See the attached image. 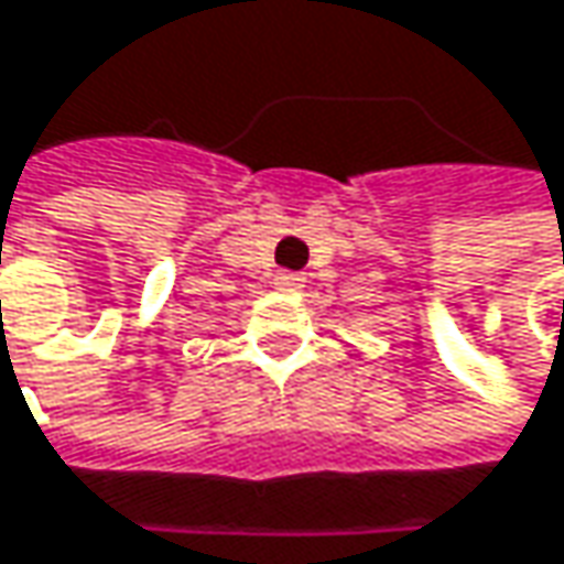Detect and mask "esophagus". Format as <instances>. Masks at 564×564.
<instances>
[{
    "label": "esophagus",
    "mask_w": 564,
    "mask_h": 564,
    "mask_svg": "<svg viewBox=\"0 0 564 564\" xmlns=\"http://www.w3.org/2000/svg\"><path fill=\"white\" fill-rule=\"evenodd\" d=\"M274 283H278V290H303L306 278L296 274V271H281V274L274 278Z\"/></svg>",
    "instance_id": "1"
}]
</instances>
